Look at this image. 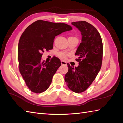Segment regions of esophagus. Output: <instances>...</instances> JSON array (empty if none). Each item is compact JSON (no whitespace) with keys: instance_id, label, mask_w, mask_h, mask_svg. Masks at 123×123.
I'll return each instance as SVG.
<instances>
[{"instance_id":"34e87169","label":"esophagus","mask_w":123,"mask_h":123,"mask_svg":"<svg viewBox=\"0 0 123 123\" xmlns=\"http://www.w3.org/2000/svg\"><path fill=\"white\" fill-rule=\"evenodd\" d=\"M61 63L62 65H66L67 64L66 62H65L64 61H63V60H61Z\"/></svg>"}]
</instances>
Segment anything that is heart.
I'll return each instance as SVG.
<instances>
[{
  "mask_svg": "<svg viewBox=\"0 0 123 123\" xmlns=\"http://www.w3.org/2000/svg\"><path fill=\"white\" fill-rule=\"evenodd\" d=\"M69 38H76L75 37H69ZM58 56L60 57V58H62V59H65L67 56V54L63 52H60L58 54Z\"/></svg>",
  "mask_w": 123,
  "mask_h": 123,
  "instance_id": "b5f03b06",
  "label": "heart"
}]
</instances>
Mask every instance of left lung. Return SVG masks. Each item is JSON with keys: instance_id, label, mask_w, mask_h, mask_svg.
I'll return each instance as SVG.
<instances>
[{"instance_id": "left-lung-1", "label": "left lung", "mask_w": 123, "mask_h": 123, "mask_svg": "<svg viewBox=\"0 0 123 123\" xmlns=\"http://www.w3.org/2000/svg\"><path fill=\"white\" fill-rule=\"evenodd\" d=\"M71 24L80 31L82 39L75 53L78 56L76 61L79 62V66L74 68L67 63L68 71L64 79L69 89L80 93L89 87L100 70L103 44L99 32L90 23L81 21Z\"/></svg>"}]
</instances>
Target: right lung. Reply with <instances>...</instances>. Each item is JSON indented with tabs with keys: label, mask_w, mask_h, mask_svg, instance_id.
Segmentation results:
<instances>
[{
	"label": "right lung",
	"mask_w": 123,
	"mask_h": 123,
	"mask_svg": "<svg viewBox=\"0 0 123 123\" xmlns=\"http://www.w3.org/2000/svg\"><path fill=\"white\" fill-rule=\"evenodd\" d=\"M71 30V26L66 23L38 20L29 25L22 34L18 47L19 70L32 92L41 93L46 90L61 66L56 57L49 62L41 61L43 53L53 49L55 36Z\"/></svg>",
	"instance_id": "right-lung-1"
}]
</instances>
